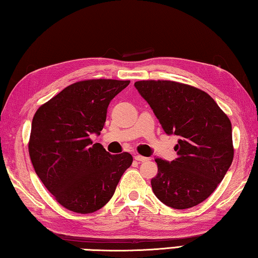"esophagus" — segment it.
<instances>
[{"label":"esophagus","mask_w":258,"mask_h":258,"mask_svg":"<svg viewBox=\"0 0 258 258\" xmlns=\"http://www.w3.org/2000/svg\"><path fill=\"white\" fill-rule=\"evenodd\" d=\"M134 159L137 160V161H139V163H143V161H147L149 158H147V157H143L141 155H135L134 156Z\"/></svg>","instance_id":"1"}]
</instances>
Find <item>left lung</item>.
Returning <instances> with one entry per match:
<instances>
[{"label": "left lung", "instance_id": "obj_1", "mask_svg": "<svg viewBox=\"0 0 258 258\" xmlns=\"http://www.w3.org/2000/svg\"><path fill=\"white\" fill-rule=\"evenodd\" d=\"M139 93L150 104L167 134L177 135V158H156L152 191L161 203L186 209L203 203L232 164V126L211 95L173 81H138Z\"/></svg>", "mask_w": 258, "mask_h": 258}]
</instances>
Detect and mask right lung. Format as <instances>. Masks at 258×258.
<instances>
[{"label":"right lung","mask_w":258,"mask_h":258,"mask_svg":"<svg viewBox=\"0 0 258 258\" xmlns=\"http://www.w3.org/2000/svg\"><path fill=\"white\" fill-rule=\"evenodd\" d=\"M128 84L106 78L76 82L35 112L30 160L43 184L68 211L90 214L102 208L132 165L128 152L110 155L90 139L101 132L109 102Z\"/></svg>","instance_id":"right-lung-1"}]
</instances>
